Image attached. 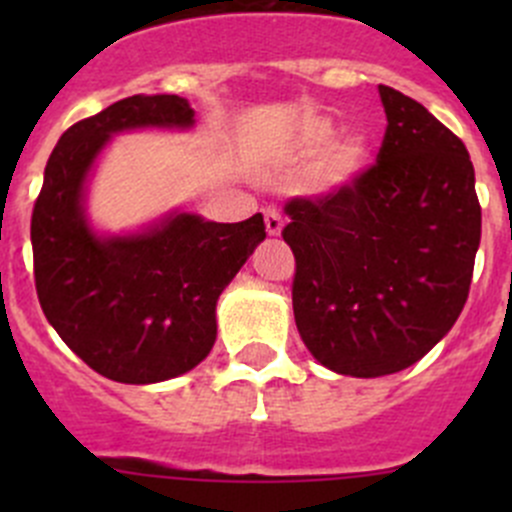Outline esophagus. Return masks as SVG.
<instances>
[{
	"label": "esophagus",
	"mask_w": 512,
	"mask_h": 512,
	"mask_svg": "<svg viewBox=\"0 0 512 512\" xmlns=\"http://www.w3.org/2000/svg\"><path fill=\"white\" fill-rule=\"evenodd\" d=\"M265 227H267V235H272V237L282 235L285 220H282L280 210H277V208H267L265 210Z\"/></svg>",
	"instance_id": "34e87169"
}]
</instances>
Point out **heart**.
Masks as SVG:
<instances>
[{
  "instance_id": "obj_1",
  "label": "heart",
  "mask_w": 512,
  "mask_h": 512,
  "mask_svg": "<svg viewBox=\"0 0 512 512\" xmlns=\"http://www.w3.org/2000/svg\"><path fill=\"white\" fill-rule=\"evenodd\" d=\"M334 123L324 116H309L299 123L297 148L304 156L322 151L312 170V190L319 195H337L349 190L371 163V146L361 133L334 138Z\"/></svg>"
}]
</instances>
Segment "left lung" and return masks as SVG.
<instances>
[{
  "label": "left lung",
  "instance_id": "8db88e82",
  "mask_svg": "<svg viewBox=\"0 0 512 512\" xmlns=\"http://www.w3.org/2000/svg\"><path fill=\"white\" fill-rule=\"evenodd\" d=\"M386 133L349 190L287 203L294 322L327 369L396 374L451 332L480 245L471 156L433 113L379 86Z\"/></svg>",
  "mask_w": 512,
  "mask_h": 512
}]
</instances>
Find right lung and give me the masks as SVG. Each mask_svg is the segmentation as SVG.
Segmentation results:
<instances>
[{"label": "right lung", "mask_w": 512, "mask_h": 512, "mask_svg": "<svg viewBox=\"0 0 512 512\" xmlns=\"http://www.w3.org/2000/svg\"><path fill=\"white\" fill-rule=\"evenodd\" d=\"M193 126L188 98L128 96L74 123L46 163L32 213L36 294L66 347L111 381L158 384L195 369L218 337L220 294L265 240L262 213L213 223L170 210L118 235L91 225L89 178L113 136Z\"/></svg>", "instance_id": "add662e5"}]
</instances>
